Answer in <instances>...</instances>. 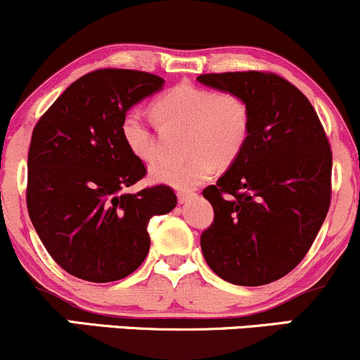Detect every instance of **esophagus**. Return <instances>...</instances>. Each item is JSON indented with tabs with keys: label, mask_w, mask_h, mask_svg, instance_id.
<instances>
[{
	"label": "esophagus",
	"mask_w": 360,
	"mask_h": 360,
	"mask_svg": "<svg viewBox=\"0 0 360 360\" xmlns=\"http://www.w3.org/2000/svg\"><path fill=\"white\" fill-rule=\"evenodd\" d=\"M194 196H196V194L191 193V191H177V201H179L181 205L188 203V201H191Z\"/></svg>",
	"instance_id": "esophagus-1"
}]
</instances>
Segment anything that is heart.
I'll use <instances>...</instances> for the list:
<instances>
[{
  "label": "heart",
  "instance_id": "obj_1",
  "mask_svg": "<svg viewBox=\"0 0 360 360\" xmlns=\"http://www.w3.org/2000/svg\"><path fill=\"white\" fill-rule=\"evenodd\" d=\"M164 127H188L183 162L155 164L150 177L155 183L188 191L203 184L214 174L217 162L229 166L242 154L252 131V110L240 94L217 91L181 82L154 105ZM122 139L130 154L142 162L159 155V139L147 117L139 110L127 111L122 120Z\"/></svg>",
  "mask_w": 360,
  "mask_h": 360
}]
</instances>
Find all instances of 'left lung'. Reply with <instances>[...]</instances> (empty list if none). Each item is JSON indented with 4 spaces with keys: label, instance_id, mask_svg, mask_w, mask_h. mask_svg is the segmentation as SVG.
<instances>
[{
    "label": "left lung",
    "instance_id": "obj_1",
    "mask_svg": "<svg viewBox=\"0 0 360 360\" xmlns=\"http://www.w3.org/2000/svg\"><path fill=\"white\" fill-rule=\"evenodd\" d=\"M201 84L240 94L252 110L250 139L217 184L203 189L214 220L201 250L214 274L262 286L303 260L332 200V150L315 108L272 72L201 74Z\"/></svg>",
    "mask_w": 360,
    "mask_h": 360
}]
</instances>
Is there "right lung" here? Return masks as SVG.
<instances>
[{
    "label": "right lung",
    "instance_id": "add662e5",
    "mask_svg": "<svg viewBox=\"0 0 360 360\" xmlns=\"http://www.w3.org/2000/svg\"><path fill=\"white\" fill-rule=\"evenodd\" d=\"M162 84L150 72L98 69L74 81L37 122L28 214L51 257L76 278L110 283L130 276L150 249V218L176 208L171 186L123 193L147 169L123 142L122 120Z\"/></svg>",
    "mask_w": 360,
    "mask_h": 360
}]
</instances>
